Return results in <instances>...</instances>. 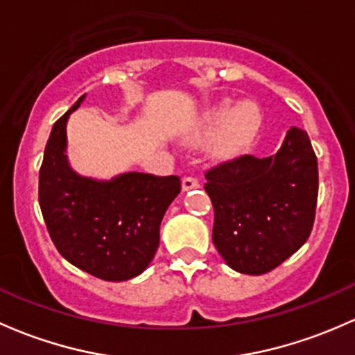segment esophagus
I'll use <instances>...</instances> for the list:
<instances>
[{
  "mask_svg": "<svg viewBox=\"0 0 355 355\" xmlns=\"http://www.w3.org/2000/svg\"><path fill=\"white\" fill-rule=\"evenodd\" d=\"M199 187L200 184L196 177H184V180H182V189H184L185 192L192 189H199Z\"/></svg>",
  "mask_w": 355,
  "mask_h": 355,
  "instance_id": "obj_1",
  "label": "esophagus"
}]
</instances>
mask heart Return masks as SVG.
Instances as JSON below:
<instances>
[{"instance_id": "heart-1", "label": "heart", "mask_w": 355, "mask_h": 355, "mask_svg": "<svg viewBox=\"0 0 355 355\" xmlns=\"http://www.w3.org/2000/svg\"><path fill=\"white\" fill-rule=\"evenodd\" d=\"M262 124V115L253 103L234 105L225 102L214 107L209 115L207 134L218 136L214 151L219 156H231L240 153L253 141Z\"/></svg>"}]
</instances>
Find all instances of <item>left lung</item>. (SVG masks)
I'll list each match as a JSON object with an SVG mask.
<instances>
[{
    "label": "left lung",
    "mask_w": 355,
    "mask_h": 355,
    "mask_svg": "<svg viewBox=\"0 0 355 355\" xmlns=\"http://www.w3.org/2000/svg\"><path fill=\"white\" fill-rule=\"evenodd\" d=\"M212 243L233 270L262 275L306 243L318 199V162L303 129L268 158L243 155L206 171Z\"/></svg>",
    "instance_id": "1"
}]
</instances>
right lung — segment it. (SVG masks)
<instances>
[{
    "label": "right lung",
    "mask_w": 355,
    "mask_h": 355,
    "mask_svg": "<svg viewBox=\"0 0 355 355\" xmlns=\"http://www.w3.org/2000/svg\"><path fill=\"white\" fill-rule=\"evenodd\" d=\"M85 95L58 119L39 171V204L58 252L74 267L110 282L136 277L155 257L159 225L180 193L177 175L81 177L66 158V122Z\"/></svg>",
    "instance_id": "1"
}]
</instances>
